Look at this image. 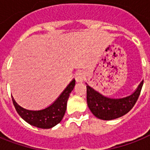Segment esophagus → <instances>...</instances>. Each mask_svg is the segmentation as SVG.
Listing matches in <instances>:
<instances>
[{
  "instance_id": "1",
  "label": "esophagus",
  "mask_w": 150,
  "mask_h": 150,
  "mask_svg": "<svg viewBox=\"0 0 150 150\" xmlns=\"http://www.w3.org/2000/svg\"><path fill=\"white\" fill-rule=\"evenodd\" d=\"M75 80H76V82H82V81L86 79V73L82 70L79 71H77L76 74H75Z\"/></svg>"
}]
</instances>
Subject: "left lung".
<instances>
[{
  "instance_id": "left-lung-1",
  "label": "left lung",
  "mask_w": 150,
  "mask_h": 150,
  "mask_svg": "<svg viewBox=\"0 0 150 150\" xmlns=\"http://www.w3.org/2000/svg\"><path fill=\"white\" fill-rule=\"evenodd\" d=\"M143 81L134 93L121 99H111L105 97L86 86L87 103L93 114L102 120H113L118 118L130 111L137 102L142 90Z\"/></svg>"
}]
</instances>
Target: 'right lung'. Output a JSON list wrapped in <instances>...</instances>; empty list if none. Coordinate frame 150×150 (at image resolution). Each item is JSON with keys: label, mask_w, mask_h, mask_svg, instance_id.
Masks as SVG:
<instances>
[{"label": "right lung", "mask_w": 150, "mask_h": 150, "mask_svg": "<svg viewBox=\"0 0 150 150\" xmlns=\"http://www.w3.org/2000/svg\"><path fill=\"white\" fill-rule=\"evenodd\" d=\"M75 80L70 82L57 100L46 109L41 110H25L17 104L12 98L13 104L15 110L22 119L27 123L40 128H50L59 124L63 118L67 108L69 95L74 89Z\"/></svg>", "instance_id": "right-lung-1"}]
</instances>
